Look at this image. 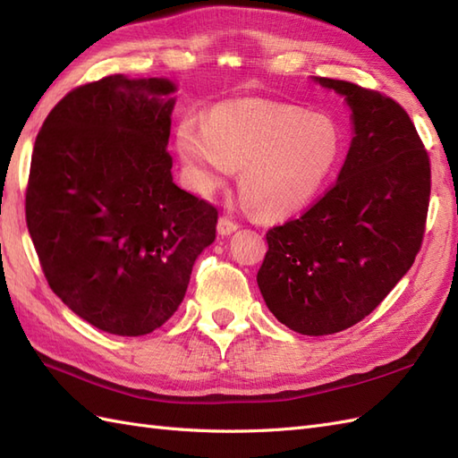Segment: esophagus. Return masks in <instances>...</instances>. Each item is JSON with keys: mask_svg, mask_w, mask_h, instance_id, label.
<instances>
[{"mask_svg": "<svg viewBox=\"0 0 458 458\" xmlns=\"http://www.w3.org/2000/svg\"><path fill=\"white\" fill-rule=\"evenodd\" d=\"M240 226L238 222H233L230 216H220L218 218V233H222V236H228V233L236 232Z\"/></svg>", "mask_w": 458, "mask_h": 458, "instance_id": "esophagus-1", "label": "esophagus"}]
</instances>
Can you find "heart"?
I'll return each instance as SVG.
<instances>
[{
	"label": "heart",
	"instance_id": "obj_1",
	"mask_svg": "<svg viewBox=\"0 0 458 458\" xmlns=\"http://www.w3.org/2000/svg\"><path fill=\"white\" fill-rule=\"evenodd\" d=\"M177 150L200 193L242 167L243 200L259 216L279 218L320 193L342 154V132L327 114L246 98L215 105L205 124L181 123Z\"/></svg>",
	"mask_w": 458,
	"mask_h": 458
}]
</instances>
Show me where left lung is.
Returning <instances> with one entry per match:
<instances>
[{
    "mask_svg": "<svg viewBox=\"0 0 458 458\" xmlns=\"http://www.w3.org/2000/svg\"><path fill=\"white\" fill-rule=\"evenodd\" d=\"M345 95L355 136L335 183L302 216L267 232L258 284L273 316L304 335L363 320L421 248L431 164L410 114L388 95L316 78Z\"/></svg>",
    "mask_w": 458,
    "mask_h": 458,
    "instance_id": "obj_1",
    "label": "left lung"
}]
</instances>
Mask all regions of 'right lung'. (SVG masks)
I'll list each match as a JSON object with an SVG mask.
<instances>
[{
    "label": "right lung",
    "instance_id": "obj_1",
    "mask_svg": "<svg viewBox=\"0 0 458 458\" xmlns=\"http://www.w3.org/2000/svg\"><path fill=\"white\" fill-rule=\"evenodd\" d=\"M172 81L123 73L56 103L35 140L25 218L62 302L114 335L174 316L218 210L179 189L167 152Z\"/></svg>",
    "mask_w": 458,
    "mask_h": 458
}]
</instances>
